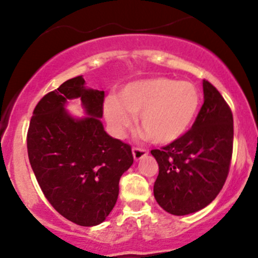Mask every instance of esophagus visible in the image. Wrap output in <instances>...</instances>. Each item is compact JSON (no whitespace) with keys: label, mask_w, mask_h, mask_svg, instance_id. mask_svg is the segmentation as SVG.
<instances>
[{"label":"esophagus","mask_w":258,"mask_h":258,"mask_svg":"<svg viewBox=\"0 0 258 258\" xmlns=\"http://www.w3.org/2000/svg\"><path fill=\"white\" fill-rule=\"evenodd\" d=\"M132 155H134V158L136 161L141 160L142 157H145V156L148 155V151L145 150V148L142 147H134L132 148Z\"/></svg>","instance_id":"obj_1"}]
</instances>
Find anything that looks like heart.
<instances>
[{
    "mask_svg": "<svg viewBox=\"0 0 258 258\" xmlns=\"http://www.w3.org/2000/svg\"><path fill=\"white\" fill-rule=\"evenodd\" d=\"M200 92L194 83L170 77H151L124 86L118 98L105 103V116L122 135L140 114V126L155 144L166 145L183 136L196 118Z\"/></svg>",
    "mask_w": 258,
    "mask_h": 258,
    "instance_id": "1",
    "label": "heart"
}]
</instances>
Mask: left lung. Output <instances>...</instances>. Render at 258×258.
<instances>
[{
	"instance_id": "obj_1",
	"label": "left lung",
	"mask_w": 258,
	"mask_h": 258,
	"mask_svg": "<svg viewBox=\"0 0 258 258\" xmlns=\"http://www.w3.org/2000/svg\"><path fill=\"white\" fill-rule=\"evenodd\" d=\"M205 101L191 128L161 150L153 186L157 204L176 216L202 210L216 199L230 172L233 116L217 88L204 80Z\"/></svg>"
}]
</instances>
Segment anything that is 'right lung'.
Listing matches in <instances>:
<instances>
[{"label":"right lung","mask_w":258,"mask_h":258,"mask_svg":"<svg viewBox=\"0 0 258 258\" xmlns=\"http://www.w3.org/2000/svg\"><path fill=\"white\" fill-rule=\"evenodd\" d=\"M80 97L90 116L75 120L64 111ZM105 92L88 90L82 76L43 96L27 131V152L36 179L59 215L80 226L106 220L118 197L122 173L134 163L131 146L105 132Z\"/></svg>","instance_id":"obj_1"}]
</instances>
